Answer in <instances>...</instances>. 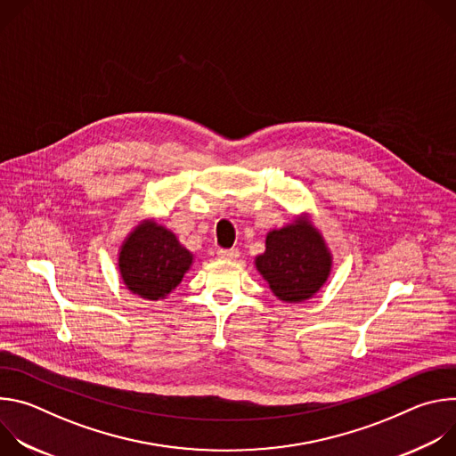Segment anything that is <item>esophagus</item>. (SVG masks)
<instances>
[{
	"instance_id": "obj_1",
	"label": "esophagus",
	"mask_w": 456,
	"mask_h": 456,
	"mask_svg": "<svg viewBox=\"0 0 456 456\" xmlns=\"http://www.w3.org/2000/svg\"><path fill=\"white\" fill-rule=\"evenodd\" d=\"M240 256L238 248H218V257L222 259H236Z\"/></svg>"
}]
</instances>
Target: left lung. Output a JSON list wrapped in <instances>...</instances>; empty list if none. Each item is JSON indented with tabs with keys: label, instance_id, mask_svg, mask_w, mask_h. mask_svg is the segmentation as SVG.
<instances>
[{
	"label": "left lung",
	"instance_id": "left-lung-1",
	"mask_svg": "<svg viewBox=\"0 0 456 456\" xmlns=\"http://www.w3.org/2000/svg\"><path fill=\"white\" fill-rule=\"evenodd\" d=\"M256 269L274 296L287 303H299L312 297L327 281L332 256L310 220L297 218L267 234L265 252L256 257Z\"/></svg>",
	"mask_w": 456,
	"mask_h": 456
}]
</instances>
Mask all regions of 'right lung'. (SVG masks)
Listing matches in <instances>:
<instances>
[{"mask_svg": "<svg viewBox=\"0 0 456 456\" xmlns=\"http://www.w3.org/2000/svg\"><path fill=\"white\" fill-rule=\"evenodd\" d=\"M192 254L155 220H144L126 238L118 252L124 285L144 299H164L183 278Z\"/></svg>", "mask_w": 456, "mask_h": 456, "instance_id": "1", "label": "right lung"}]
</instances>
